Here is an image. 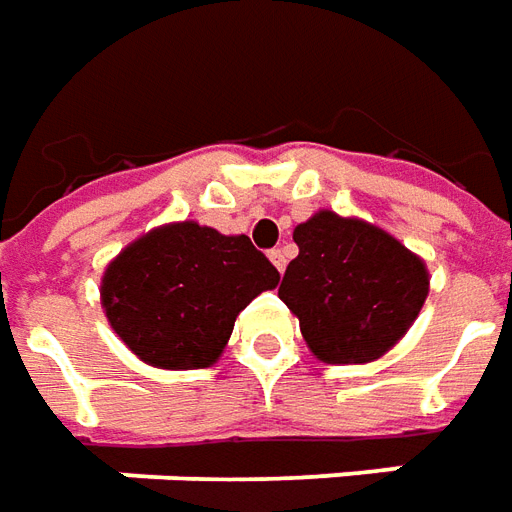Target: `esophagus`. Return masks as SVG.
I'll return each mask as SVG.
<instances>
[{"label":"esophagus","mask_w":512,"mask_h":512,"mask_svg":"<svg viewBox=\"0 0 512 512\" xmlns=\"http://www.w3.org/2000/svg\"><path fill=\"white\" fill-rule=\"evenodd\" d=\"M268 260L277 266L279 274H282V271H285V266H288V257H285V252H282V249H271V252H268Z\"/></svg>","instance_id":"esophagus-1"}]
</instances>
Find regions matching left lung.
Wrapping results in <instances>:
<instances>
[{"label": "left lung", "mask_w": 512, "mask_h": 512, "mask_svg": "<svg viewBox=\"0 0 512 512\" xmlns=\"http://www.w3.org/2000/svg\"><path fill=\"white\" fill-rule=\"evenodd\" d=\"M293 241L299 257L290 260L279 299L321 362H376L417 321L428 268L386 230L318 211L293 230Z\"/></svg>", "instance_id": "8db88e82"}]
</instances>
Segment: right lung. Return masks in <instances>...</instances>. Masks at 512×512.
<instances>
[{
    "mask_svg": "<svg viewBox=\"0 0 512 512\" xmlns=\"http://www.w3.org/2000/svg\"><path fill=\"white\" fill-rule=\"evenodd\" d=\"M279 271L246 235H222L197 222L150 230L106 266L101 304L115 334L145 365L211 367L235 318Z\"/></svg>",
    "mask_w": 512,
    "mask_h": 512,
    "instance_id": "1",
    "label": "right lung"
}]
</instances>
